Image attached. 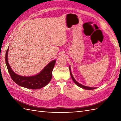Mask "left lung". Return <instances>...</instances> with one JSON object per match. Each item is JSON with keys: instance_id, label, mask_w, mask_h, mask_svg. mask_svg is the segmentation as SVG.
<instances>
[{"instance_id": "1", "label": "left lung", "mask_w": 121, "mask_h": 121, "mask_svg": "<svg viewBox=\"0 0 121 121\" xmlns=\"http://www.w3.org/2000/svg\"><path fill=\"white\" fill-rule=\"evenodd\" d=\"M69 70H70V74H71L72 79V80L74 82V83H75L76 85H78V87H81V88H83L84 89H86V90H92V89H95L96 88V87H91L84 86V85H82L81 84H79V83H78V82L75 80V79L74 78L72 74L71 71V68H70V66H69Z\"/></svg>"}]
</instances>
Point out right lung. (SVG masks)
Listing matches in <instances>:
<instances>
[{
  "label": "right lung",
  "mask_w": 121,
  "mask_h": 121,
  "mask_svg": "<svg viewBox=\"0 0 121 121\" xmlns=\"http://www.w3.org/2000/svg\"><path fill=\"white\" fill-rule=\"evenodd\" d=\"M9 47L6 53V63L11 78L15 83L19 86L30 89H40L46 86L52 78V72L56 60L51 61L43 70L36 75L30 76H24L17 75L12 70L8 60Z\"/></svg>",
  "instance_id": "obj_1"
}]
</instances>
